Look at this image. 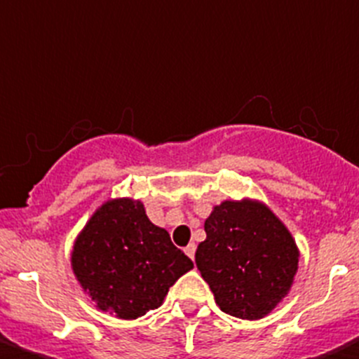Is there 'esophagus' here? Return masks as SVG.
I'll return each instance as SVG.
<instances>
[{
    "label": "esophagus",
    "mask_w": 359,
    "mask_h": 359,
    "mask_svg": "<svg viewBox=\"0 0 359 359\" xmlns=\"http://www.w3.org/2000/svg\"><path fill=\"white\" fill-rule=\"evenodd\" d=\"M185 254L189 256L191 259H194V254H196V245L194 243H189L185 247Z\"/></svg>",
    "instance_id": "esophagus-1"
}]
</instances>
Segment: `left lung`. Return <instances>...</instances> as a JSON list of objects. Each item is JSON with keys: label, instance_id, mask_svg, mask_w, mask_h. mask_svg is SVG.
Wrapping results in <instances>:
<instances>
[{"label": "left lung", "instance_id": "8db88e82", "mask_svg": "<svg viewBox=\"0 0 359 359\" xmlns=\"http://www.w3.org/2000/svg\"><path fill=\"white\" fill-rule=\"evenodd\" d=\"M196 265L223 312L259 320L289 294L299 250L289 229L262 201H223L205 219Z\"/></svg>", "mask_w": 359, "mask_h": 359}]
</instances>
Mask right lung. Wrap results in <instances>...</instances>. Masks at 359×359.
Segmentation results:
<instances>
[{
	"label": "right lung",
	"instance_id": "obj_1",
	"mask_svg": "<svg viewBox=\"0 0 359 359\" xmlns=\"http://www.w3.org/2000/svg\"><path fill=\"white\" fill-rule=\"evenodd\" d=\"M81 289L103 312L136 320L163 303L168 289L194 267L156 226L140 200L101 205L83 226L70 254Z\"/></svg>",
	"mask_w": 359,
	"mask_h": 359
}]
</instances>
